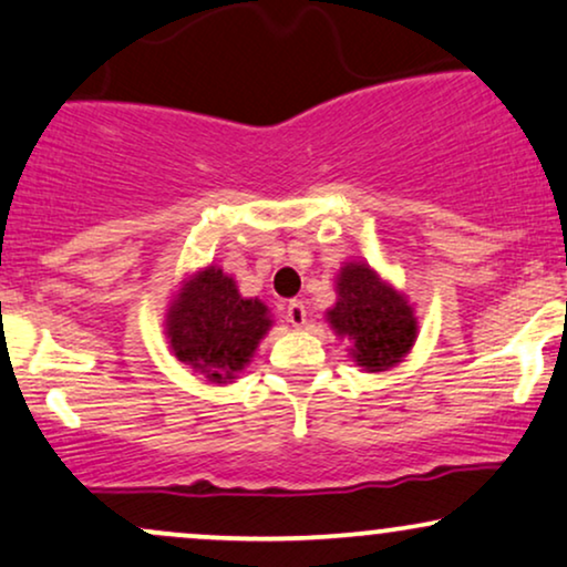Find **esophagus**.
<instances>
[{
  "instance_id": "1",
  "label": "esophagus",
  "mask_w": 567,
  "mask_h": 567,
  "mask_svg": "<svg viewBox=\"0 0 567 567\" xmlns=\"http://www.w3.org/2000/svg\"><path fill=\"white\" fill-rule=\"evenodd\" d=\"M286 318H289V323L295 328H302L307 323V307L305 302H299V299H291L289 305H286Z\"/></svg>"
}]
</instances>
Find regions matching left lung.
<instances>
[{
	"label": "left lung",
	"instance_id": "left-lung-1",
	"mask_svg": "<svg viewBox=\"0 0 567 567\" xmlns=\"http://www.w3.org/2000/svg\"><path fill=\"white\" fill-rule=\"evenodd\" d=\"M339 302L328 323L341 337L354 339V360L365 370H386L410 352L415 318L404 297L396 295L368 265L347 262L339 272Z\"/></svg>",
	"mask_w": 567,
	"mask_h": 567
}]
</instances>
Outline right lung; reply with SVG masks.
I'll return each mask as SVG.
<instances>
[{
	"label": "right lung",
	"mask_w": 567,
	"mask_h": 567,
	"mask_svg": "<svg viewBox=\"0 0 567 567\" xmlns=\"http://www.w3.org/2000/svg\"><path fill=\"white\" fill-rule=\"evenodd\" d=\"M268 328V307L260 299H241L234 278L218 268L186 281L167 312L176 358L218 383L247 365Z\"/></svg>",
	"instance_id": "1"
}]
</instances>
